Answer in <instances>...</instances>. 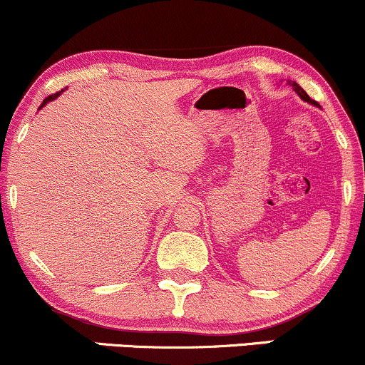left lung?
Returning a JSON list of instances; mask_svg holds the SVG:
<instances>
[{
	"instance_id": "left-lung-1",
	"label": "left lung",
	"mask_w": 365,
	"mask_h": 365,
	"mask_svg": "<svg viewBox=\"0 0 365 365\" xmlns=\"http://www.w3.org/2000/svg\"><path fill=\"white\" fill-rule=\"evenodd\" d=\"M289 85H291V86L294 88V90H296V93H297V95H299V96H301V98H302V100H304V102L314 103V100H311V96H309L308 93H306V91H304V90H302V88H301L299 85H297V83H296V81H289Z\"/></svg>"
}]
</instances>
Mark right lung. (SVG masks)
<instances>
[{"label": "right lung", "instance_id": "right-lung-1", "mask_svg": "<svg viewBox=\"0 0 365 365\" xmlns=\"http://www.w3.org/2000/svg\"><path fill=\"white\" fill-rule=\"evenodd\" d=\"M61 91H63V90H61ZM61 91H57V93H54V95H49V96H47V98H46V100H43V102H42V105H41V107H43V105H46L47 102H51V100H54V98H56V96L61 93Z\"/></svg>", "mask_w": 365, "mask_h": 365}]
</instances>
